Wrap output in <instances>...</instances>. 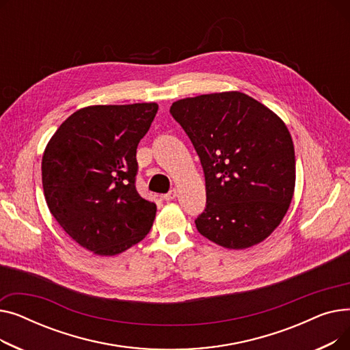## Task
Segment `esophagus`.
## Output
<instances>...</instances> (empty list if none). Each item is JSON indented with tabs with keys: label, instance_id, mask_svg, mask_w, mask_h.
Instances as JSON below:
<instances>
[{
	"label": "esophagus",
	"instance_id": "esophagus-1",
	"mask_svg": "<svg viewBox=\"0 0 350 350\" xmlns=\"http://www.w3.org/2000/svg\"><path fill=\"white\" fill-rule=\"evenodd\" d=\"M177 197V190L176 189H173V190H170L167 194H164L163 196V198L165 200V201H170V200H174Z\"/></svg>",
	"mask_w": 350,
	"mask_h": 350
}]
</instances>
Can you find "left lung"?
<instances>
[{
    "label": "left lung",
    "mask_w": 350,
    "mask_h": 350,
    "mask_svg": "<svg viewBox=\"0 0 350 350\" xmlns=\"http://www.w3.org/2000/svg\"><path fill=\"white\" fill-rule=\"evenodd\" d=\"M203 165L207 203L196 227L210 241L243 250L280 226L295 189L288 127L241 92L200 95L172 105Z\"/></svg>",
    "instance_id": "8db88e82"
}]
</instances>
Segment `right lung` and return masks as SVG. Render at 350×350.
<instances>
[{"mask_svg":"<svg viewBox=\"0 0 350 350\" xmlns=\"http://www.w3.org/2000/svg\"><path fill=\"white\" fill-rule=\"evenodd\" d=\"M157 103L96 105L77 110L49 140L42 186L65 232L98 255H116L149 234L156 204L136 190L139 142Z\"/></svg>","mask_w":350,"mask_h":350,"instance_id":"right-lung-1","label":"right lung"}]
</instances>
